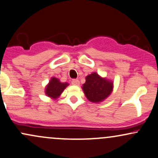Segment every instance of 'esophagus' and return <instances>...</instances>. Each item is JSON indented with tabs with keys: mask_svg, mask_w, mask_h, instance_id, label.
<instances>
[{
	"mask_svg": "<svg viewBox=\"0 0 158 158\" xmlns=\"http://www.w3.org/2000/svg\"><path fill=\"white\" fill-rule=\"evenodd\" d=\"M71 82L74 85H79V84H80V81L78 80V79H73Z\"/></svg>",
	"mask_w": 158,
	"mask_h": 158,
	"instance_id": "esophagus-1",
	"label": "esophagus"
}]
</instances>
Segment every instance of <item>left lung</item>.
I'll list each match as a JSON object with an SVG mask.
<instances>
[{"mask_svg": "<svg viewBox=\"0 0 158 158\" xmlns=\"http://www.w3.org/2000/svg\"><path fill=\"white\" fill-rule=\"evenodd\" d=\"M83 92L87 99L91 102H102L111 94L114 82L110 79L102 77L96 72L88 75L85 83L82 85Z\"/></svg>", "mask_w": 158, "mask_h": 158, "instance_id": "obj_1", "label": "left lung"}]
</instances>
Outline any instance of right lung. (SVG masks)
<instances>
[{
	"label": "right lung",
	"instance_id": "add662e5",
	"mask_svg": "<svg viewBox=\"0 0 158 158\" xmlns=\"http://www.w3.org/2000/svg\"><path fill=\"white\" fill-rule=\"evenodd\" d=\"M69 85L68 82H61L56 77H52L45 88V94L52 99H58Z\"/></svg>",
	"mask_w": 158,
	"mask_h": 158
}]
</instances>
